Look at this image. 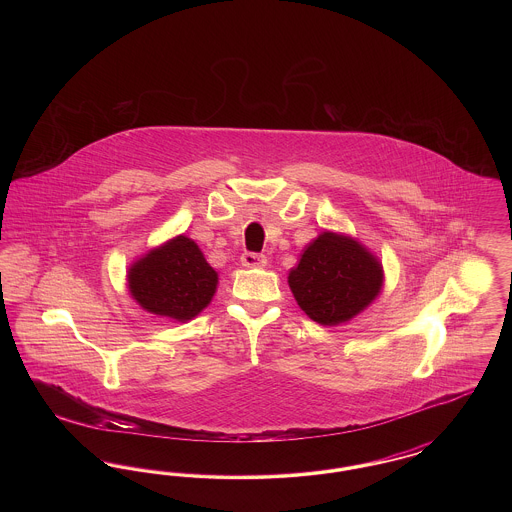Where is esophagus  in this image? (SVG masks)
Wrapping results in <instances>:
<instances>
[{
	"label": "esophagus",
	"instance_id": "34e87169",
	"mask_svg": "<svg viewBox=\"0 0 512 512\" xmlns=\"http://www.w3.org/2000/svg\"><path fill=\"white\" fill-rule=\"evenodd\" d=\"M242 265L247 268L267 267V257L259 253H244L242 255Z\"/></svg>",
	"mask_w": 512,
	"mask_h": 512
}]
</instances>
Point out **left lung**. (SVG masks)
Here are the masks:
<instances>
[{"mask_svg":"<svg viewBox=\"0 0 512 512\" xmlns=\"http://www.w3.org/2000/svg\"><path fill=\"white\" fill-rule=\"evenodd\" d=\"M288 284L297 305L318 324L336 326L357 317L384 284L380 261L357 240L322 232L305 247Z\"/></svg>","mask_w":512,"mask_h":512,"instance_id":"obj_1","label":"left lung"}]
</instances>
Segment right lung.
<instances>
[{
  "mask_svg": "<svg viewBox=\"0 0 512 512\" xmlns=\"http://www.w3.org/2000/svg\"><path fill=\"white\" fill-rule=\"evenodd\" d=\"M219 274L194 240L176 236L128 268V292L147 313L186 322L213 299Z\"/></svg>",
  "mask_w": 512,
  "mask_h": 512,
  "instance_id": "1",
  "label": "right lung"
}]
</instances>
